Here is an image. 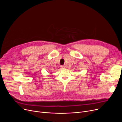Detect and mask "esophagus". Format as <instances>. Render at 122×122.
Segmentation results:
<instances>
[{
  "mask_svg": "<svg viewBox=\"0 0 122 122\" xmlns=\"http://www.w3.org/2000/svg\"><path fill=\"white\" fill-rule=\"evenodd\" d=\"M61 68L62 69H65V66H61Z\"/></svg>",
  "mask_w": 122,
  "mask_h": 122,
  "instance_id": "obj_1",
  "label": "esophagus"
}]
</instances>
